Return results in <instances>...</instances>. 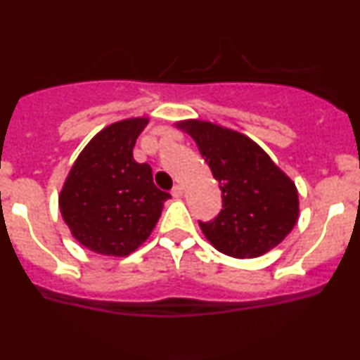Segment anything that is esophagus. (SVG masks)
<instances>
[{"label":"esophagus","mask_w":360,"mask_h":360,"mask_svg":"<svg viewBox=\"0 0 360 360\" xmlns=\"http://www.w3.org/2000/svg\"><path fill=\"white\" fill-rule=\"evenodd\" d=\"M171 194H172V198H181L183 196V188H181V186H174Z\"/></svg>","instance_id":"obj_1"}]
</instances>
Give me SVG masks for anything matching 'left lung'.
Instances as JSON below:
<instances>
[{"mask_svg": "<svg viewBox=\"0 0 360 360\" xmlns=\"http://www.w3.org/2000/svg\"><path fill=\"white\" fill-rule=\"evenodd\" d=\"M191 135L221 189L223 210L201 232L221 254L252 259L274 249L298 221L295 183L254 140L203 120L177 122Z\"/></svg>", "mask_w": 360, "mask_h": 360, "instance_id": "8db88e82", "label": "left lung"}]
</instances>
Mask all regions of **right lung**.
<instances>
[{
  "instance_id": "right-lung-1",
  "label": "right lung",
  "mask_w": 360,
  "mask_h": 360,
  "mask_svg": "<svg viewBox=\"0 0 360 360\" xmlns=\"http://www.w3.org/2000/svg\"><path fill=\"white\" fill-rule=\"evenodd\" d=\"M148 118H127L98 131L72 164L59 194L65 225L86 249L125 257L154 230L171 194L154 184L152 167L134 159Z\"/></svg>"
}]
</instances>
